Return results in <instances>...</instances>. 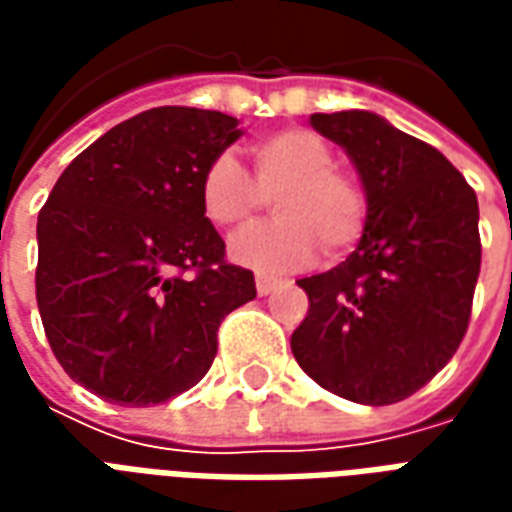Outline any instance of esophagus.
<instances>
[{"instance_id":"esophagus-1","label":"esophagus","mask_w":512,"mask_h":512,"mask_svg":"<svg viewBox=\"0 0 512 512\" xmlns=\"http://www.w3.org/2000/svg\"><path fill=\"white\" fill-rule=\"evenodd\" d=\"M257 282V293H260V296H268V293H274V290H277V279L274 277H263V274H260V277L255 279Z\"/></svg>"}]
</instances>
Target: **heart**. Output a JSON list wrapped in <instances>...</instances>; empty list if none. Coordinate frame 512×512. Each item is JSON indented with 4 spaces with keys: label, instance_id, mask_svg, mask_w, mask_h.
I'll list each match as a JSON object with an SVG mask.
<instances>
[{
    "label": "heart",
    "instance_id": "1",
    "mask_svg": "<svg viewBox=\"0 0 512 512\" xmlns=\"http://www.w3.org/2000/svg\"><path fill=\"white\" fill-rule=\"evenodd\" d=\"M334 161L332 145L307 128L257 139L255 178L233 153H219L202 169V213L222 230H241L274 197L277 219L233 241L235 260L257 271H296L318 246L326 257H340L365 235L370 200L362 180Z\"/></svg>",
    "mask_w": 512,
    "mask_h": 512
}]
</instances>
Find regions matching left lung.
<instances>
[{
  "instance_id": "obj_1",
  "label": "left lung",
  "mask_w": 512,
  "mask_h": 512,
  "mask_svg": "<svg viewBox=\"0 0 512 512\" xmlns=\"http://www.w3.org/2000/svg\"><path fill=\"white\" fill-rule=\"evenodd\" d=\"M310 123L351 156L370 216L340 266L299 279L310 312L290 348L323 389L389 406L428 384L469 329L483 257L477 194L436 147L373 112Z\"/></svg>"
}]
</instances>
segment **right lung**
<instances>
[{"label":"right lung","mask_w":512,"mask_h":512,"mask_svg":"<svg viewBox=\"0 0 512 512\" xmlns=\"http://www.w3.org/2000/svg\"><path fill=\"white\" fill-rule=\"evenodd\" d=\"M238 136L222 112L147 109L73 158L40 208V321L93 395L145 408L191 389L224 318L257 296L200 205L202 169Z\"/></svg>","instance_id":"add662e5"}]
</instances>
